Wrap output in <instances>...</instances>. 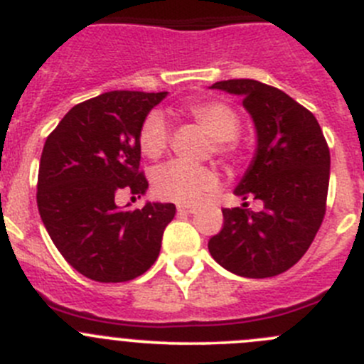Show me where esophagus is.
I'll list each match as a JSON object with an SVG mask.
<instances>
[{"label": "esophagus", "mask_w": 364, "mask_h": 364, "mask_svg": "<svg viewBox=\"0 0 364 364\" xmlns=\"http://www.w3.org/2000/svg\"><path fill=\"white\" fill-rule=\"evenodd\" d=\"M178 213L179 215H193L196 208H192V205H178Z\"/></svg>", "instance_id": "1"}]
</instances>
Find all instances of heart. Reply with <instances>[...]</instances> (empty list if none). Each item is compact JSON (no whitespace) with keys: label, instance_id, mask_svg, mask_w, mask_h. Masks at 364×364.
Returning a JSON list of instances; mask_svg holds the SVG:
<instances>
[{"label":"heart","instance_id":"1","mask_svg":"<svg viewBox=\"0 0 364 364\" xmlns=\"http://www.w3.org/2000/svg\"><path fill=\"white\" fill-rule=\"evenodd\" d=\"M183 111L211 137L215 155L234 160L241 155L243 142L240 132V114L232 105L222 100H196L185 104ZM168 144V124L164 114L151 111L146 114L139 128V148L142 155L156 160L165 153ZM218 183L216 172L204 165H188L172 161L155 172L153 190L164 200L178 204H197Z\"/></svg>","mask_w":364,"mask_h":364}]
</instances>
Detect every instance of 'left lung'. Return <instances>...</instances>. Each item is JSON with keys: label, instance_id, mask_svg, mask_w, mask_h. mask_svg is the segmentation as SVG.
<instances>
[{"label": "left lung", "instance_id": "obj_1", "mask_svg": "<svg viewBox=\"0 0 364 364\" xmlns=\"http://www.w3.org/2000/svg\"><path fill=\"white\" fill-rule=\"evenodd\" d=\"M211 87L241 95L257 128V155L234 190L260 211L223 208V225L209 240L213 259L247 278H269L306 253L326 215L329 146L315 116L282 90L253 79Z\"/></svg>", "mask_w": 364, "mask_h": 364}]
</instances>
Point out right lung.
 Segmentation results:
<instances>
[{"label":"right lung","mask_w":364,"mask_h":364,"mask_svg":"<svg viewBox=\"0 0 364 364\" xmlns=\"http://www.w3.org/2000/svg\"><path fill=\"white\" fill-rule=\"evenodd\" d=\"M167 91H109L80 102L49 134L40 159L36 204L65 260L95 282L117 284L155 264L174 204L148 203L128 211L121 192L141 197L139 128Z\"/></svg>","instance_id":"add662e5"}]
</instances>
